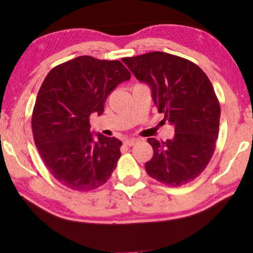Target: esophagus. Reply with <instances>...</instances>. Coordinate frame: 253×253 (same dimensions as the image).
I'll list each match as a JSON object with an SVG mask.
<instances>
[{"mask_svg":"<svg viewBox=\"0 0 253 253\" xmlns=\"http://www.w3.org/2000/svg\"><path fill=\"white\" fill-rule=\"evenodd\" d=\"M136 142H137V140L135 138L125 139V140H124V145H125V146H132V145H134Z\"/></svg>","mask_w":253,"mask_h":253,"instance_id":"34e87169","label":"esophagus"}]
</instances>
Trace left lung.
Instances as JSON below:
<instances>
[{
    "label": "left lung",
    "instance_id": "1",
    "mask_svg": "<svg viewBox=\"0 0 253 253\" xmlns=\"http://www.w3.org/2000/svg\"><path fill=\"white\" fill-rule=\"evenodd\" d=\"M122 61L149 85L158 113L175 128L166 142L147 139L154 151L147 174L170 186L193 181L211 160L219 135L221 110L211 81L195 63L160 51Z\"/></svg>",
    "mask_w": 253,
    "mask_h": 253
}]
</instances>
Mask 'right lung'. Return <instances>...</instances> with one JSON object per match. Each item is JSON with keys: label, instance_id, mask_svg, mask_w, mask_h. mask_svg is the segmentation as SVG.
I'll return each instance as SVG.
<instances>
[{"label": "right lung", "instance_id": "1", "mask_svg": "<svg viewBox=\"0 0 253 253\" xmlns=\"http://www.w3.org/2000/svg\"><path fill=\"white\" fill-rule=\"evenodd\" d=\"M129 79L121 61L90 55L72 59L46 75L34 105L32 132L44 165L62 185L87 192L111 176L122 142L92 134L89 117L104 113L109 93Z\"/></svg>", "mask_w": 253, "mask_h": 253}]
</instances>
